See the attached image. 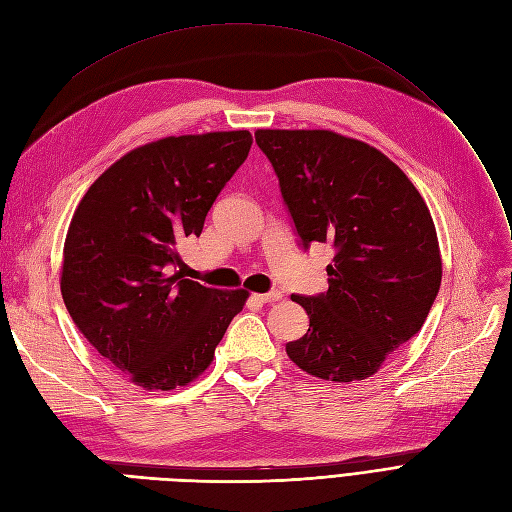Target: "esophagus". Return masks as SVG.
Segmentation results:
<instances>
[{
  "instance_id": "1",
  "label": "esophagus",
  "mask_w": 512,
  "mask_h": 512,
  "mask_svg": "<svg viewBox=\"0 0 512 512\" xmlns=\"http://www.w3.org/2000/svg\"><path fill=\"white\" fill-rule=\"evenodd\" d=\"M281 296H284V294H281L279 290H273V292H264V294H254L256 301H260V303H275V301H279Z\"/></svg>"
}]
</instances>
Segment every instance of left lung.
I'll list each match as a JSON object with an SVG mask.
<instances>
[{
    "label": "left lung",
    "instance_id": "obj_1",
    "mask_svg": "<svg viewBox=\"0 0 512 512\" xmlns=\"http://www.w3.org/2000/svg\"><path fill=\"white\" fill-rule=\"evenodd\" d=\"M303 248L332 243L328 290L292 294L309 328L290 360L324 381L375 375L424 326L443 277L430 209L383 152L334 131L258 129Z\"/></svg>",
    "mask_w": 512,
    "mask_h": 512
}]
</instances>
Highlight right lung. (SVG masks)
Instances as JSON below:
<instances>
[{
    "label": "right lung",
    "instance_id": "1",
    "mask_svg": "<svg viewBox=\"0 0 512 512\" xmlns=\"http://www.w3.org/2000/svg\"><path fill=\"white\" fill-rule=\"evenodd\" d=\"M250 131L165 137L105 169L65 237L61 294L84 339L144 390H175L214 360L245 290L184 279L178 245L243 165Z\"/></svg>",
    "mask_w": 512,
    "mask_h": 512
}]
</instances>
